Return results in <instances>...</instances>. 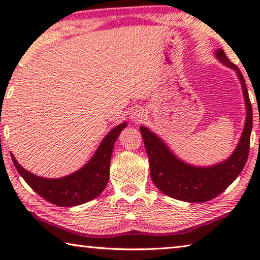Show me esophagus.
Instances as JSON below:
<instances>
[{
    "mask_svg": "<svg viewBox=\"0 0 260 260\" xmlns=\"http://www.w3.org/2000/svg\"><path fill=\"white\" fill-rule=\"evenodd\" d=\"M146 112H144V110L142 108H136L133 112H132V116H131V119L135 121V122H141L142 121L144 118H146Z\"/></svg>",
    "mask_w": 260,
    "mask_h": 260,
    "instance_id": "esophagus-1",
    "label": "esophagus"
}]
</instances>
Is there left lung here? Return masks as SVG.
<instances>
[{
	"instance_id": "obj_1",
	"label": "left lung",
	"mask_w": 260,
	"mask_h": 260,
	"mask_svg": "<svg viewBox=\"0 0 260 260\" xmlns=\"http://www.w3.org/2000/svg\"><path fill=\"white\" fill-rule=\"evenodd\" d=\"M217 57L237 72L243 89L246 120L241 140L233 155L223 162L211 167H195L179 160L162 141L144 126L140 127L150 164V175L155 186L167 196L189 203H203L220 195L239 177L248 159L250 135L252 129V108L245 80L239 68L232 63L225 51L219 49Z\"/></svg>"
}]
</instances>
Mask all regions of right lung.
Listing matches in <instances>:
<instances>
[{"mask_svg": "<svg viewBox=\"0 0 260 260\" xmlns=\"http://www.w3.org/2000/svg\"><path fill=\"white\" fill-rule=\"evenodd\" d=\"M125 127L126 122H122L113 128L105 136L88 164L78 172L65 178L45 179L37 177L23 169L11 155L12 161L26 183L42 199L60 208L83 204L98 197L107 187L113 146Z\"/></svg>", "mask_w": 260, "mask_h": 260, "instance_id": "right-lung-1", "label": "right lung"}]
</instances>
